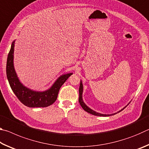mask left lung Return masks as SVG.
I'll return each instance as SVG.
<instances>
[{
  "mask_svg": "<svg viewBox=\"0 0 149 149\" xmlns=\"http://www.w3.org/2000/svg\"><path fill=\"white\" fill-rule=\"evenodd\" d=\"M83 90H84V87H83V84H82V81H80V85H79V102L80 105L81 106V107L83 108V109H84L85 111H86L88 113H90V114H91L93 115H95V116H112V115H114L116 114H117V113L121 112V111L123 110L124 108L127 107V106L129 104H128L126 107H125L124 108L122 109L121 110H120L119 112H118L116 113H114V114H100V113H98L97 112H95V111L93 110L92 109H91L89 107H88L85 104L84 100H83V98H82V94H83Z\"/></svg>",
  "mask_w": 149,
  "mask_h": 149,
  "instance_id": "1",
  "label": "left lung"
}]
</instances>
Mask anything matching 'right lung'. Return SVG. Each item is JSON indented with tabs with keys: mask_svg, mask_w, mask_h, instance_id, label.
Instances as JSON below:
<instances>
[{
	"mask_svg": "<svg viewBox=\"0 0 149 149\" xmlns=\"http://www.w3.org/2000/svg\"><path fill=\"white\" fill-rule=\"evenodd\" d=\"M15 41L12 42L6 62V75L12 90L20 102L30 108L47 107L56 101L59 90L72 73L62 75L50 89L45 91H35L25 87L19 81L14 66Z\"/></svg>",
	"mask_w": 149,
	"mask_h": 149,
	"instance_id": "obj_1",
	"label": "right lung"
}]
</instances>
